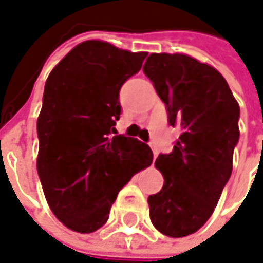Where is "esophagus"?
Listing matches in <instances>:
<instances>
[{
  "instance_id": "34e87169",
  "label": "esophagus",
  "mask_w": 263,
  "mask_h": 263,
  "mask_svg": "<svg viewBox=\"0 0 263 263\" xmlns=\"http://www.w3.org/2000/svg\"><path fill=\"white\" fill-rule=\"evenodd\" d=\"M151 147H152V151H153V155H155V158L158 156V153H159V151H158V146H156V143L155 142H151Z\"/></svg>"
}]
</instances>
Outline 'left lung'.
I'll use <instances>...</instances> for the list:
<instances>
[{
  "instance_id": "obj_1",
  "label": "left lung",
  "mask_w": 263,
  "mask_h": 263,
  "mask_svg": "<svg viewBox=\"0 0 263 263\" xmlns=\"http://www.w3.org/2000/svg\"><path fill=\"white\" fill-rule=\"evenodd\" d=\"M143 72L181 132L155 162L165 184L149 195V214L160 233L184 237L211 217L232 175L240 108L221 73L191 56L152 53Z\"/></svg>"
}]
</instances>
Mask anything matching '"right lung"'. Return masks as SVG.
<instances>
[{"mask_svg": "<svg viewBox=\"0 0 263 263\" xmlns=\"http://www.w3.org/2000/svg\"><path fill=\"white\" fill-rule=\"evenodd\" d=\"M147 53L88 40L46 81L37 119V172L46 200L65 226L92 233L108 220L120 190L152 165V149L116 133L120 89Z\"/></svg>", "mask_w": 263, "mask_h": 263, "instance_id": "1", "label": "right lung"}]
</instances>
